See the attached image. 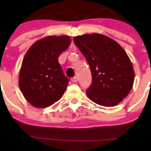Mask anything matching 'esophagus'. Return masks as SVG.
Returning a JSON list of instances; mask_svg holds the SVG:
<instances>
[{
	"label": "esophagus",
	"mask_w": 151,
	"mask_h": 151,
	"mask_svg": "<svg viewBox=\"0 0 151 151\" xmlns=\"http://www.w3.org/2000/svg\"><path fill=\"white\" fill-rule=\"evenodd\" d=\"M71 82L72 83H77V81H78V77H74L73 78H71Z\"/></svg>",
	"instance_id": "34e87169"
}]
</instances>
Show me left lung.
Wrapping results in <instances>:
<instances>
[{
	"instance_id": "left-lung-1",
	"label": "left lung",
	"mask_w": 151,
	"mask_h": 151,
	"mask_svg": "<svg viewBox=\"0 0 151 151\" xmlns=\"http://www.w3.org/2000/svg\"><path fill=\"white\" fill-rule=\"evenodd\" d=\"M74 42L86 58L92 74L87 96L96 104L114 106L129 95L133 87L134 71L123 48L100 33L74 37Z\"/></svg>"
}]
</instances>
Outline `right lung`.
I'll use <instances>...</instances> for the list:
<instances>
[{
	"label": "right lung",
	"instance_id": "add662e5",
	"mask_svg": "<svg viewBox=\"0 0 151 151\" xmlns=\"http://www.w3.org/2000/svg\"><path fill=\"white\" fill-rule=\"evenodd\" d=\"M68 36H48L36 41L25 53L19 86L30 104L45 108L58 101L68 85L59 64V55L71 44Z\"/></svg>",
	"mask_w": 151,
	"mask_h": 151
}]
</instances>
